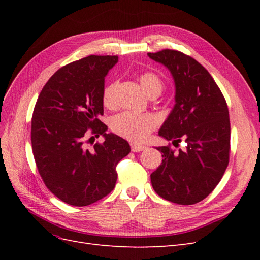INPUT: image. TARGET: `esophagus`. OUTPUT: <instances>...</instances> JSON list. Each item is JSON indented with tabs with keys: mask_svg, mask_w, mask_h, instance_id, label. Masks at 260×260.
Returning <instances> with one entry per match:
<instances>
[{
	"mask_svg": "<svg viewBox=\"0 0 260 260\" xmlns=\"http://www.w3.org/2000/svg\"><path fill=\"white\" fill-rule=\"evenodd\" d=\"M146 147L144 145H140V144H136V143H132L131 144V151L132 152H142L144 151Z\"/></svg>",
	"mask_w": 260,
	"mask_h": 260,
	"instance_id": "1",
	"label": "esophagus"
}]
</instances>
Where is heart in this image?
Here are the masks:
<instances>
[{
	"label": "heart",
	"instance_id": "b5f03b06",
	"mask_svg": "<svg viewBox=\"0 0 260 260\" xmlns=\"http://www.w3.org/2000/svg\"><path fill=\"white\" fill-rule=\"evenodd\" d=\"M139 81L147 95L158 96L164 89L162 78L153 72H145L139 76ZM117 82H111L103 90L102 101L106 107L114 104L115 90ZM156 127L155 118L149 114H138L133 112H122L116 115L111 122L112 130L132 142H142Z\"/></svg>",
	"mask_w": 260,
	"mask_h": 260
}]
</instances>
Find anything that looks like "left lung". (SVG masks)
Here are the masks:
<instances>
[{
    "label": "left lung",
    "instance_id": "obj_1",
    "mask_svg": "<svg viewBox=\"0 0 260 260\" xmlns=\"http://www.w3.org/2000/svg\"><path fill=\"white\" fill-rule=\"evenodd\" d=\"M166 66L176 85V104L158 135L184 149L157 147L162 162L151 175L154 191L179 205H193L214 191L229 164L230 119L223 94L198 60L175 50L147 53Z\"/></svg>",
    "mask_w": 260,
    "mask_h": 260
}]
</instances>
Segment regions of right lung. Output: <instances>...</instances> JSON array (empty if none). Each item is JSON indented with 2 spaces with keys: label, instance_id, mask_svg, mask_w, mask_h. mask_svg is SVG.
<instances>
[{
  "label": "right lung",
  "instance_id": "1",
  "mask_svg": "<svg viewBox=\"0 0 260 260\" xmlns=\"http://www.w3.org/2000/svg\"><path fill=\"white\" fill-rule=\"evenodd\" d=\"M117 61L115 55H90L70 62L50 78L37 100L31 120L37 168L46 187L69 205L88 206L111 193L117 164L130 153L127 141L106 133L100 120L105 77ZM92 134L106 141L89 149L85 140Z\"/></svg>",
  "mask_w": 260,
  "mask_h": 260
}]
</instances>
